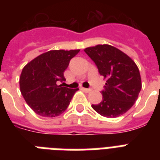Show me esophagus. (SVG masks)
I'll use <instances>...</instances> for the list:
<instances>
[{
  "label": "esophagus",
  "instance_id": "1",
  "mask_svg": "<svg viewBox=\"0 0 160 160\" xmlns=\"http://www.w3.org/2000/svg\"><path fill=\"white\" fill-rule=\"evenodd\" d=\"M81 90L84 91V92H86V93H90L91 91L90 89H86V88H81Z\"/></svg>",
  "mask_w": 160,
  "mask_h": 160
}]
</instances>
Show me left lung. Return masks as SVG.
<instances>
[{"label": "left lung", "instance_id": "left-lung-1", "mask_svg": "<svg viewBox=\"0 0 160 160\" xmlns=\"http://www.w3.org/2000/svg\"><path fill=\"white\" fill-rule=\"evenodd\" d=\"M85 52L106 80L102 100L92 108L102 116L116 118L126 113L138 99L142 88L139 68L129 55L110 45L87 47Z\"/></svg>", "mask_w": 160, "mask_h": 160}]
</instances>
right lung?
Returning a JSON list of instances; mask_svg holds the SVG:
<instances>
[{
	"instance_id": "1",
	"label": "right lung",
	"mask_w": 160,
	"mask_h": 160,
	"mask_svg": "<svg viewBox=\"0 0 160 160\" xmlns=\"http://www.w3.org/2000/svg\"><path fill=\"white\" fill-rule=\"evenodd\" d=\"M80 50H55L41 54L27 63L20 76L21 95L36 114L42 117L59 116L70 105L79 89L61 87L64 72Z\"/></svg>"
}]
</instances>
